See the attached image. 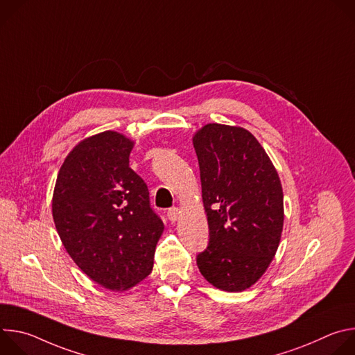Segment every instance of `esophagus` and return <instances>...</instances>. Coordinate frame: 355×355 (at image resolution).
Wrapping results in <instances>:
<instances>
[{
    "label": "esophagus",
    "mask_w": 355,
    "mask_h": 355,
    "mask_svg": "<svg viewBox=\"0 0 355 355\" xmlns=\"http://www.w3.org/2000/svg\"><path fill=\"white\" fill-rule=\"evenodd\" d=\"M167 216L171 222H177L181 218V211L178 208H171V209H168Z\"/></svg>",
    "instance_id": "esophagus-1"
}]
</instances>
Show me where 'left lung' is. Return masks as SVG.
Masks as SVG:
<instances>
[{"mask_svg":"<svg viewBox=\"0 0 355 355\" xmlns=\"http://www.w3.org/2000/svg\"><path fill=\"white\" fill-rule=\"evenodd\" d=\"M192 143L209 226V244L196 264L215 288L241 292L263 277L278 250L282 185L266 150L244 128L208 123Z\"/></svg>","mask_w":355,"mask_h":355,"instance_id":"obj_1","label":"left lung"}]
</instances>
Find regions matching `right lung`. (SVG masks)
<instances>
[{
  "instance_id": "add662e5",
  "label": "right lung",
  "mask_w": 355,
  "mask_h": 355,
  "mask_svg": "<svg viewBox=\"0 0 355 355\" xmlns=\"http://www.w3.org/2000/svg\"><path fill=\"white\" fill-rule=\"evenodd\" d=\"M133 146L114 130L85 137L62 164L52 199L66 251L110 291H126L151 272L164 230L146 182L129 167Z\"/></svg>"
}]
</instances>
